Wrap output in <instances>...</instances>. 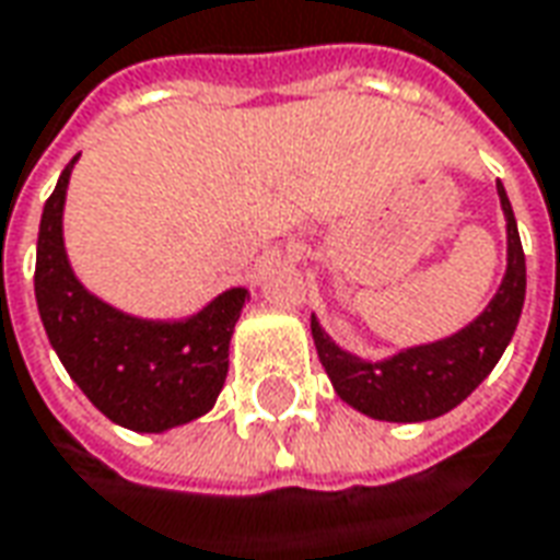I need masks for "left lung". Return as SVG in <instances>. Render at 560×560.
I'll list each match as a JSON object with an SVG mask.
<instances>
[{
	"label": "left lung",
	"instance_id": "obj_1",
	"mask_svg": "<svg viewBox=\"0 0 560 560\" xmlns=\"http://www.w3.org/2000/svg\"><path fill=\"white\" fill-rule=\"evenodd\" d=\"M503 215H506L509 268L493 302L485 307L476 323L435 345L411 347L384 362H365L347 353L319 329L317 317H311V335L317 345L319 362L331 377L335 393L353 405L357 411L393 423L433 420L460 405L469 393L491 375L497 360L515 335L524 307V249L518 225L512 215L506 188L497 185Z\"/></svg>",
	"mask_w": 560,
	"mask_h": 560
}]
</instances>
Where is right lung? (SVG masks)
Returning a JSON list of instances; mask_svg holds the SVG:
<instances>
[{"label":"right lung","instance_id":"1","mask_svg":"<svg viewBox=\"0 0 560 560\" xmlns=\"http://www.w3.org/2000/svg\"><path fill=\"white\" fill-rule=\"evenodd\" d=\"M45 200L36 246V302L48 341L81 393L115 423L164 433L213 408L246 289H229L183 323L127 317L75 280L63 249L69 170Z\"/></svg>","mask_w":560,"mask_h":560}]
</instances>
